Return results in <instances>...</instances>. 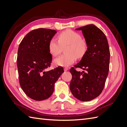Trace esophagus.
<instances>
[{"instance_id":"34e87169","label":"esophagus","mask_w":127,"mask_h":127,"mask_svg":"<svg viewBox=\"0 0 127 127\" xmlns=\"http://www.w3.org/2000/svg\"><path fill=\"white\" fill-rule=\"evenodd\" d=\"M64 70L65 71H66L67 70H68V67H64Z\"/></svg>"}]
</instances>
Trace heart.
<instances>
[{
    "label": "heart",
    "mask_w": 127,
    "mask_h": 127,
    "mask_svg": "<svg viewBox=\"0 0 127 127\" xmlns=\"http://www.w3.org/2000/svg\"><path fill=\"white\" fill-rule=\"evenodd\" d=\"M58 41L52 38L49 42V51L53 56H58L65 47L64 55L54 60L56 66L66 67L72 64L77 58H82L85 55L87 49L86 42L82 39L78 33L67 30L60 33L58 36Z\"/></svg>",
    "instance_id": "b5f03b06"
}]
</instances>
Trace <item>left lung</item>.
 <instances>
[{"mask_svg":"<svg viewBox=\"0 0 127 127\" xmlns=\"http://www.w3.org/2000/svg\"><path fill=\"white\" fill-rule=\"evenodd\" d=\"M76 30L82 31L87 50L80 62L70 68V90L79 100L89 101L98 96L104 87L109 70V46L104 33L93 24ZM76 67L86 72L76 71Z\"/></svg>","mask_w":127,"mask_h":127,"instance_id":"1","label":"left lung"}]
</instances>
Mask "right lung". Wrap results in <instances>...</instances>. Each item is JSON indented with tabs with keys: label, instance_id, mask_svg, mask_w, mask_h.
<instances>
[{
	"label": "right lung",
	"instance_id": "1",
	"mask_svg": "<svg viewBox=\"0 0 127 127\" xmlns=\"http://www.w3.org/2000/svg\"><path fill=\"white\" fill-rule=\"evenodd\" d=\"M55 30L40 28L28 33L19 45L17 58L19 82L22 89L35 101L48 98L54 91L55 83L64 72L62 67L45 71L52 60L49 42Z\"/></svg>",
	"mask_w": 127,
	"mask_h": 127
}]
</instances>
